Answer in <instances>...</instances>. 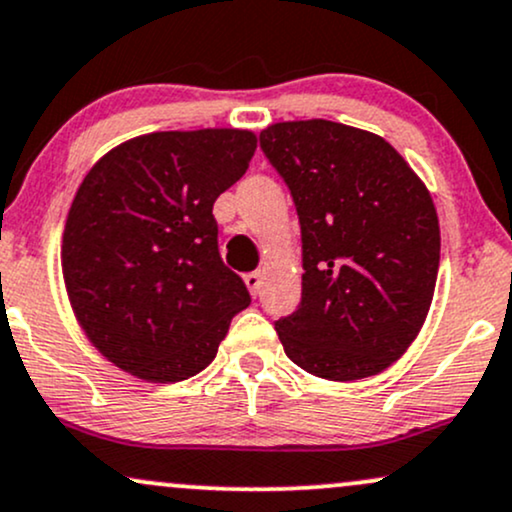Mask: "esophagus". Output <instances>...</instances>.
I'll list each match as a JSON object with an SVG mask.
<instances>
[{"mask_svg":"<svg viewBox=\"0 0 512 512\" xmlns=\"http://www.w3.org/2000/svg\"><path fill=\"white\" fill-rule=\"evenodd\" d=\"M244 282H246V287L251 290V294H258V292H261V285H263V275L258 273V270H254V273L244 275Z\"/></svg>","mask_w":512,"mask_h":512,"instance_id":"obj_1","label":"esophagus"}]
</instances>
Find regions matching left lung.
Instances as JSON below:
<instances>
[{
  "label": "left lung",
  "instance_id": "8db88e82",
  "mask_svg": "<svg viewBox=\"0 0 512 512\" xmlns=\"http://www.w3.org/2000/svg\"><path fill=\"white\" fill-rule=\"evenodd\" d=\"M258 141L302 227V302L275 321L285 354L328 381L381 374L434 299L441 230L431 194L388 141L354 126L280 122Z\"/></svg>",
  "mask_w": 512,
  "mask_h": 512
}]
</instances>
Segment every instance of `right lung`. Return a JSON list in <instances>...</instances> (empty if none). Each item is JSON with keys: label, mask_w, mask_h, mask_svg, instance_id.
I'll list each match as a JSON object with an SVG mask.
<instances>
[{"label": "right lung", "mask_w": 512, "mask_h": 512, "mask_svg": "<svg viewBox=\"0 0 512 512\" xmlns=\"http://www.w3.org/2000/svg\"><path fill=\"white\" fill-rule=\"evenodd\" d=\"M256 136L242 129L155 131L93 165L62 242L71 309L102 357L174 383L213 362L251 304L222 263L213 203L244 177Z\"/></svg>", "instance_id": "add662e5"}]
</instances>
